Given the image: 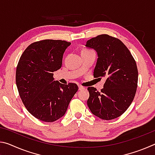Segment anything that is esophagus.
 <instances>
[{
  "mask_svg": "<svg viewBox=\"0 0 155 155\" xmlns=\"http://www.w3.org/2000/svg\"><path fill=\"white\" fill-rule=\"evenodd\" d=\"M84 89H85V87H83V86L81 85H78V90H84Z\"/></svg>",
  "mask_w": 155,
  "mask_h": 155,
  "instance_id": "obj_1",
  "label": "esophagus"
}]
</instances>
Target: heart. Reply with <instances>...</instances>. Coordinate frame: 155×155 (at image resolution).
Returning a JSON list of instances; mask_svg holds the SVG:
<instances>
[{
    "label": "heart",
    "mask_w": 155,
    "mask_h": 155,
    "mask_svg": "<svg viewBox=\"0 0 155 155\" xmlns=\"http://www.w3.org/2000/svg\"><path fill=\"white\" fill-rule=\"evenodd\" d=\"M86 51H91V50H89V49H84L83 52H86Z\"/></svg>",
    "instance_id": "1"
}]
</instances>
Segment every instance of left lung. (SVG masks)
I'll return each mask as SVG.
<instances>
[{
  "label": "left lung",
  "instance_id": "left-lung-1",
  "mask_svg": "<svg viewBox=\"0 0 155 155\" xmlns=\"http://www.w3.org/2000/svg\"><path fill=\"white\" fill-rule=\"evenodd\" d=\"M85 46L96 50L98 56L94 77L106 79L100 91L94 87L87 88L89 109L101 119L118 117L130 105L137 91L135 60L121 40L107 34L90 39Z\"/></svg>",
  "mask_w": 155,
  "mask_h": 155
}]
</instances>
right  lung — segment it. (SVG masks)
<instances>
[{"instance_id": "add662e5", "label": "right lung", "mask_w": 155, "mask_h": 155, "mask_svg": "<svg viewBox=\"0 0 155 155\" xmlns=\"http://www.w3.org/2000/svg\"><path fill=\"white\" fill-rule=\"evenodd\" d=\"M70 44L64 40L35 41L25 50L18 61V93L28 111L41 121L52 122L64 115L78 91L76 83L54 81L52 73L61 67L63 54Z\"/></svg>"}]
</instances>
